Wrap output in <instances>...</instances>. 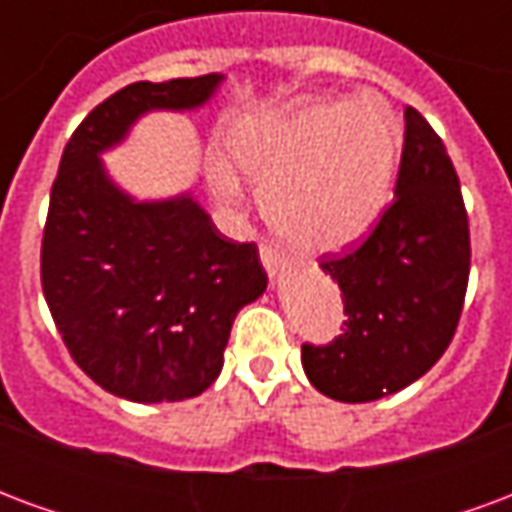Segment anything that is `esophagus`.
<instances>
[{
	"instance_id": "1",
	"label": "esophagus",
	"mask_w": 512,
	"mask_h": 512,
	"mask_svg": "<svg viewBox=\"0 0 512 512\" xmlns=\"http://www.w3.org/2000/svg\"><path fill=\"white\" fill-rule=\"evenodd\" d=\"M260 263H263V268H266V274L271 279H277L285 271V255L279 252L277 246L271 244L260 246Z\"/></svg>"
}]
</instances>
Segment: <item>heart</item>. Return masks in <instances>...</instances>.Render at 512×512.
I'll return each mask as SVG.
<instances>
[{"mask_svg":"<svg viewBox=\"0 0 512 512\" xmlns=\"http://www.w3.org/2000/svg\"><path fill=\"white\" fill-rule=\"evenodd\" d=\"M230 156L257 180L268 224L304 252H340L384 216L397 164V128L367 101H310L249 120L230 136ZM205 178L224 205L244 200L233 164L211 156Z\"/></svg>","mask_w":512,"mask_h":512,"instance_id":"obj_1","label":"heart"}]
</instances>
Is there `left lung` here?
Masks as SVG:
<instances>
[{"instance_id": "left-lung-1", "label": "left lung", "mask_w": 512, "mask_h": 512, "mask_svg": "<svg viewBox=\"0 0 512 512\" xmlns=\"http://www.w3.org/2000/svg\"><path fill=\"white\" fill-rule=\"evenodd\" d=\"M395 197L365 244L321 268L343 290L345 332L304 345L301 367L321 395L370 403L428 373L447 351L469 282V219L436 131L406 106Z\"/></svg>"}]
</instances>
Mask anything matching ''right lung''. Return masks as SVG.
Returning a JSON list of instances; mask_svg holds the SVG:
<instances>
[{"mask_svg": "<svg viewBox=\"0 0 512 512\" xmlns=\"http://www.w3.org/2000/svg\"><path fill=\"white\" fill-rule=\"evenodd\" d=\"M222 82L208 73L109 95L73 131L51 189L40 252L51 318L73 362L134 403L205 392L235 315L266 293L257 246L219 235L191 191L139 200L104 164L142 117L202 109Z\"/></svg>", "mask_w": 512, "mask_h": 512, "instance_id": "right-lung-1", "label": "right lung"}]
</instances>
